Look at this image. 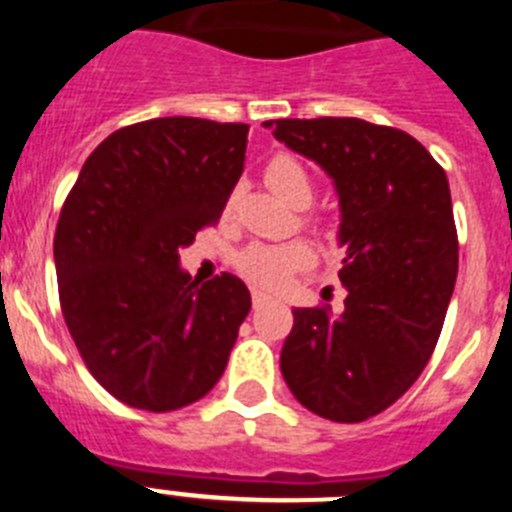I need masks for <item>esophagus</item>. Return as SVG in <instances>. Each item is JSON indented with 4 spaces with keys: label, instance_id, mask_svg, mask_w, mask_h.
Instances as JSON below:
<instances>
[{
    "label": "esophagus",
    "instance_id": "1",
    "mask_svg": "<svg viewBox=\"0 0 512 512\" xmlns=\"http://www.w3.org/2000/svg\"><path fill=\"white\" fill-rule=\"evenodd\" d=\"M251 300H253V307H256V310H259V307L269 305V302H271V297H269V295H264V292H253V295H251Z\"/></svg>",
    "mask_w": 512,
    "mask_h": 512
}]
</instances>
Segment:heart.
I'll return each instance as SVG.
<instances>
[{
    "mask_svg": "<svg viewBox=\"0 0 512 512\" xmlns=\"http://www.w3.org/2000/svg\"><path fill=\"white\" fill-rule=\"evenodd\" d=\"M264 179L287 202H295L300 194H312L310 176H307L305 166L295 156H287V153H279V156L271 158L266 164ZM310 261V246L300 241L282 243V246L259 243V246H251L248 251H243V256L238 259V269L256 287L279 289L282 284H287V279L295 271L310 266Z\"/></svg>",
    "mask_w": 512,
    "mask_h": 512,
    "instance_id": "1",
    "label": "heart"
}]
</instances>
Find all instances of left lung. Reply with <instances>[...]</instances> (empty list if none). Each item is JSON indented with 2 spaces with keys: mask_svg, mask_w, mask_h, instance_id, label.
<instances>
[{
  "mask_svg": "<svg viewBox=\"0 0 512 512\" xmlns=\"http://www.w3.org/2000/svg\"><path fill=\"white\" fill-rule=\"evenodd\" d=\"M264 128L333 179L346 248L343 312L292 310L282 377L310 413L361 423L410 390L441 336L459 266L449 179L413 135L359 117Z\"/></svg>",
  "mask_w": 512,
  "mask_h": 512,
  "instance_id": "left-lung-1",
  "label": "left lung"
}]
</instances>
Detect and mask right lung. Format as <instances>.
I'll use <instances>...</instances> for the list:
<instances>
[{"instance_id": "1", "label": "right lung", "mask_w": 512, "mask_h": 512, "mask_svg": "<svg viewBox=\"0 0 512 512\" xmlns=\"http://www.w3.org/2000/svg\"><path fill=\"white\" fill-rule=\"evenodd\" d=\"M248 125L158 117L104 138L53 238L58 295L81 359L130 408L169 413L223 377L251 310L233 274L197 284L179 248L215 223L243 174Z\"/></svg>"}]
</instances>
